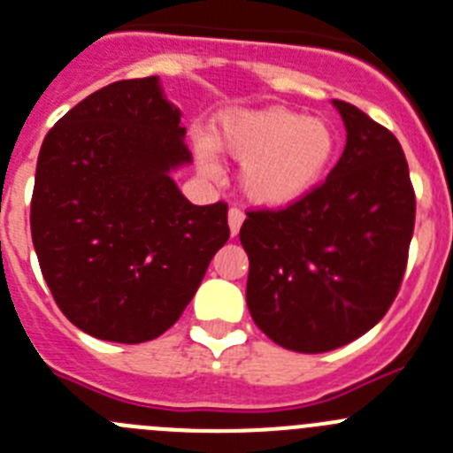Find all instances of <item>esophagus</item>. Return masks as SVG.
I'll return each mask as SVG.
<instances>
[{"label":"esophagus","instance_id":"obj_1","mask_svg":"<svg viewBox=\"0 0 453 453\" xmlns=\"http://www.w3.org/2000/svg\"><path fill=\"white\" fill-rule=\"evenodd\" d=\"M242 223H243V211L236 210V207H232V210L227 211V226H230L232 236L239 234V230H242Z\"/></svg>","mask_w":453,"mask_h":453}]
</instances>
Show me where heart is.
Segmentation results:
<instances>
[{
  "label": "heart",
  "instance_id": "1",
  "mask_svg": "<svg viewBox=\"0 0 453 453\" xmlns=\"http://www.w3.org/2000/svg\"><path fill=\"white\" fill-rule=\"evenodd\" d=\"M211 146L243 162L239 187L248 201L282 210L309 196L323 180L334 160L336 133L325 119L271 105L223 112L211 144L198 142V165L207 176H217Z\"/></svg>",
  "mask_w": 453,
  "mask_h": 453
}]
</instances>
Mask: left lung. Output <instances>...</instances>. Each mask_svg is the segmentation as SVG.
I'll list each match as a JSON object with an SVG mask.
<instances>
[{
	"label": "left lung",
	"instance_id": "left-lung-1",
	"mask_svg": "<svg viewBox=\"0 0 453 453\" xmlns=\"http://www.w3.org/2000/svg\"><path fill=\"white\" fill-rule=\"evenodd\" d=\"M348 142L327 180L284 210L248 211L246 303L282 348L329 352L364 336L399 291L415 194L397 137L345 101Z\"/></svg>",
	"mask_w": 453,
	"mask_h": 453
}]
</instances>
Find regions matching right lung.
<instances>
[{
  "label": "right lung",
  "mask_w": 453,
  "mask_h": 453,
  "mask_svg": "<svg viewBox=\"0 0 453 453\" xmlns=\"http://www.w3.org/2000/svg\"><path fill=\"white\" fill-rule=\"evenodd\" d=\"M180 110L157 76L117 81L60 117L35 166L31 236L69 323L112 343L165 334L227 242V205H191Z\"/></svg>",
  "instance_id": "obj_1"
}]
</instances>
